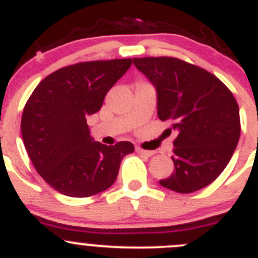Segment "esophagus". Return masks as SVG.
Here are the masks:
<instances>
[{
    "label": "esophagus",
    "mask_w": 258,
    "mask_h": 258,
    "mask_svg": "<svg viewBox=\"0 0 258 258\" xmlns=\"http://www.w3.org/2000/svg\"><path fill=\"white\" fill-rule=\"evenodd\" d=\"M136 152H138L139 154L145 155V157H152V155H154V152H153V150H145V149H141L140 146H138V148H136Z\"/></svg>",
    "instance_id": "obj_1"
}]
</instances>
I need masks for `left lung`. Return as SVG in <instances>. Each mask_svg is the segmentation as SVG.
I'll list each match as a JSON object with an SVG mask.
<instances>
[{
  "mask_svg": "<svg viewBox=\"0 0 258 258\" xmlns=\"http://www.w3.org/2000/svg\"><path fill=\"white\" fill-rule=\"evenodd\" d=\"M135 67L157 90V114L176 131L175 169L159 181L177 192L203 189L219 177L238 145L235 97L206 69L176 57H135Z\"/></svg>",
  "mask_w": 258,
  "mask_h": 258,
  "instance_id": "left-lung-1",
  "label": "left lung"
}]
</instances>
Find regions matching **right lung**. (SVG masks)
Listing matches in <instances>:
<instances>
[{
    "mask_svg": "<svg viewBox=\"0 0 258 258\" xmlns=\"http://www.w3.org/2000/svg\"><path fill=\"white\" fill-rule=\"evenodd\" d=\"M132 59L77 62L48 74L28 99L22 115L25 149L39 176L56 191L91 197L114 184L134 144L94 141L86 118L103 106L106 92Z\"/></svg>",
    "mask_w": 258,
    "mask_h": 258,
    "instance_id": "right-lung-1",
    "label": "right lung"
}]
</instances>
